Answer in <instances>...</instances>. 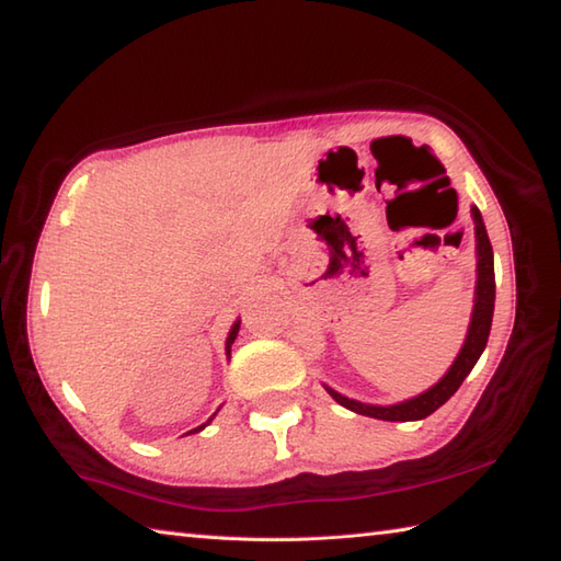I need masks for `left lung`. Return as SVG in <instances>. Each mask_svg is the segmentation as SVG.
Wrapping results in <instances>:
<instances>
[{"label":"left lung","mask_w":561,"mask_h":561,"mask_svg":"<svg viewBox=\"0 0 561 561\" xmlns=\"http://www.w3.org/2000/svg\"><path fill=\"white\" fill-rule=\"evenodd\" d=\"M472 219H474V238H478V287H474V306H472L468 335H465L462 350L458 352L456 362L450 364L446 376L440 378L436 386L424 390L422 396L398 402V404H366V402H359V400L344 398V396H340L337 390H332V388L325 386V390L342 404V408H347L356 414L374 416V420H383V422L424 420V416L436 412L440 404H444L453 396V392L460 388L462 380L468 378V374L472 371V366L478 364V359L486 347V340H490L496 284H494L492 243H490V236H486L482 214H480L478 207H472Z\"/></svg>","instance_id":"left-lung-1"}]
</instances>
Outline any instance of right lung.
<instances>
[{"mask_svg": "<svg viewBox=\"0 0 561 561\" xmlns=\"http://www.w3.org/2000/svg\"><path fill=\"white\" fill-rule=\"evenodd\" d=\"M238 328H241V320H236V323L231 325V332H229V337H226V354H229L231 356V344H233V340H236V335H238ZM219 412V410H217ZM217 412H214L211 416H209V420L205 422V424H202V426H197V428H193V432H202V428H205L211 420H214V416H217ZM193 432H187V434H193Z\"/></svg>", "mask_w": 561, "mask_h": 561, "instance_id": "right-lung-1", "label": "right lung"}]
</instances>
